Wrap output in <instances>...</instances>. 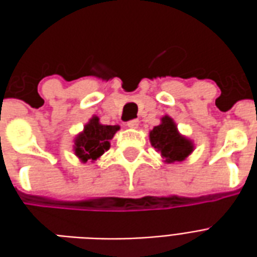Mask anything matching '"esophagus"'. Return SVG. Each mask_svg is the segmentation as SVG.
I'll use <instances>...</instances> for the list:
<instances>
[{
    "instance_id": "obj_1",
    "label": "esophagus",
    "mask_w": 257,
    "mask_h": 257,
    "mask_svg": "<svg viewBox=\"0 0 257 257\" xmlns=\"http://www.w3.org/2000/svg\"><path fill=\"white\" fill-rule=\"evenodd\" d=\"M126 125H128V128L136 129L138 126H139V121H138V119H131V121H128V122H126Z\"/></svg>"
}]
</instances>
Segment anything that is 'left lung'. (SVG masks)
Here are the masks:
<instances>
[{"label": "left lung", "instance_id": "left-lung-1", "mask_svg": "<svg viewBox=\"0 0 257 257\" xmlns=\"http://www.w3.org/2000/svg\"><path fill=\"white\" fill-rule=\"evenodd\" d=\"M150 143L168 164L183 161L194 150L193 142L179 134L176 123L168 115L150 131Z\"/></svg>", "mask_w": 257, "mask_h": 257}]
</instances>
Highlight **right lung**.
<instances>
[{"label": "right lung", "mask_w": 257, "mask_h": 257, "mask_svg": "<svg viewBox=\"0 0 257 257\" xmlns=\"http://www.w3.org/2000/svg\"><path fill=\"white\" fill-rule=\"evenodd\" d=\"M118 125H101L99 118L92 117L84 131L74 140V153L81 162H93L110 149V140L114 138Z\"/></svg>", "instance_id": "1"}]
</instances>
